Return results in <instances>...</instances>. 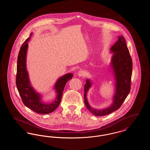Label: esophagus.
I'll use <instances>...</instances> for the list:
<instances>
[{
    "mask_svg": "<svg viewBox=\"0 0 150 150\" xmlns=\"http://www.w3.org/2000/svg\"><path fill=\"white\" fill-rule=\"evenodd\" d=\"M85 72L84 71H82V70H80V71H79L78 72V75L79 76H84L85 75Z\"/></svg>",
    "mask_w": 150,
    "mask_h": 150,
    "instance_id": "esophagus-1",
    "label": "esophagus"
}]
</instances>
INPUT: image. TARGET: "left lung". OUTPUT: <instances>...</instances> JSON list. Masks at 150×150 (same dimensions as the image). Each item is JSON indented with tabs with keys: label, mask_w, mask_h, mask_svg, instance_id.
<instances>
[{
	"label": "left lung",
	"mask_w": 150,
	"mask_h": 150,
	"mask_svg": "<svg viewBox=\"0 0 150 150\" xmlns=\"http://www.w3.org/2000/svg\"><path fill=\"white\" fill-rule=\"evenodd\" d=\"M118 40L111 48L114 53L112 58V64L116 78V93L114 103L110 107L101 110L93 109L86 100V93L91 84L89 80L86 81L84 86V102L88 110L96 116H105L118 110L126 99L130 91L131 78L132 74V59L124 38L118 37Z\"/></svg>",
	"instance_id": "1"
}]
</instances>
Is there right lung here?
<instances>
[{
  "label": "right lung",
  "instance_id": "right-lung-1",
  "mask_svg": "<svg viewBox=\"0 0 150 150\" xmlns=\"http://www.w3.org/2000/svg\"><path fill=\"white\" fill-rule=\"evenodd\" d=\"M33 33L22 45L19 51L17 65L16 84L18 91L21 96L23 104L33 111L38 114H47L52 112L59 106L66 84L72 78V74H67L60 78L55 86L57 93L56 100L50 104H45L41 101L40 96L36 93L30 86L28 74L26 68V56L28 50V42L30 39Z\"/></svg>",
  "mask_w": 150,
  "mask_h": 150
}]
</instances>
